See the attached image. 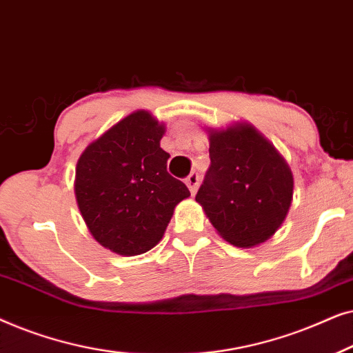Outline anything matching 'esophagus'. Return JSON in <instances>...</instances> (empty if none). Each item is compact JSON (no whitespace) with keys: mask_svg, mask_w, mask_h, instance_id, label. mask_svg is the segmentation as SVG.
Instances as JSON below:
<instances>
[{"mask_svg":"<svg viewBox=\"0 0 353 353\" xmlns=\"http://www.w3.org/2000/svg\"><path fill=\"white\" fill-rule=\"evenodd\" d=\"M186 186H188V188H190L191 194H196L197 188H199V175H197V173H194V172H192V173H191V175L186 178Z\"/></svg>","mask_w":353,"mask_h":353,"instance_id":"1","label":"esophagus"}]
</instances>
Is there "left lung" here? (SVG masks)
Masks as SVG:
<instances>
[{"label":"left lung","mask_w":353,"mask_h":353,"mask_svg":"<svg viewBox=\"0 0 353 353\" xmlns=\"http://www.w3.org/2000/svg\"><path fill=\"white\" fill-rule=\"evenodd\" d=\"M205 132L210 167L196 201L230 244L254 248L265 243L292 204L294 176L286 159L248 122Z\"/></svg>","instance_id":"left-lung-1"}]
</instances>
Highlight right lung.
<instances>
[{
  "label": "right lung",
  "instance_id": "obj_1",
  "mask_svg": "<svg viewBox=\"0 0 353 353\" xmlns=\"http://www.w3.org/2000/svg\"><path fill=\"white\" fill-rule=\"evenodd\" d=\"M165 125L134 110L91 141L75 167V199L86 228L103 248L139 255L157 245L173 210L190 197L167 172Z\"/></svg>",
  "mask_w": 353,
  "mask_h": 353
}]
</instances>
